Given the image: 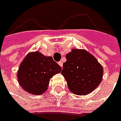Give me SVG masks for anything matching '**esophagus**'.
<instances>
[{
  "mask_svg": "<svg viewBox=\"0 0 121 121\" xmlns=\"http://www.w3.org/2000/svg\"><path fill=\"white\" fill-rule=\"evenodd\" d=\"M58 64H59V65H60V66L61 67H62V66H63V63H62V61H59V62H58Z\"/></svg>",
  "mask_w": 121,
  "mask_h": 121,
  "instance_id": "1",
  "label": "esophagus"
}]
</instances>
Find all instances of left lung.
<instances>
[{
  "mask_svg": "<svg viewBox=\"0 0 121 121\" xmlns=\"http://www.w3.org/2000/svg\"><path fill=\"white\" fill-rule=\"evenodd\" d=\"M66 58L61 74L72 93L87 95L100 84L103 67L92 55L84 49H72Z\"/></svg>",
  "mask_w": 121,
  "mask_h": 121,
  "instance_id": "left-lung-1",
  "label": "left lung"
}]
</instances>
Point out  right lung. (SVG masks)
<instances>
[{
    "label": "right lung",
    "instance_id": "add662e5",
    "mask_svg": "<svg viewBox=\"0 0 121 121\" xmlns=\"http://www.w3.org/2000/svg\"><path fill=\"white\" fill-rule=\"evenodd\" d=\"M61 71V67L52 57L45 56L36 51L24 57L19 65L17 76L24 90L39 95L48 90L50 78Z\"/></svg>",
    "mask_w": 121,
    "mask_h": 121
}]
</instances>
